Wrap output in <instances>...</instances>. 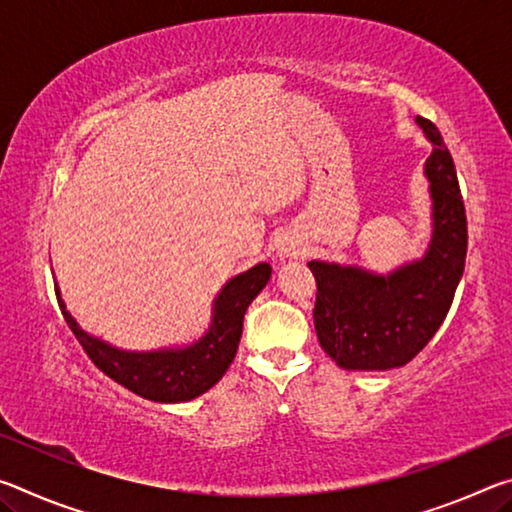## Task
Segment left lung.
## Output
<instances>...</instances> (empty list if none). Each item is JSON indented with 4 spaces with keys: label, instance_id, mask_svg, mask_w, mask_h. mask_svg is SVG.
<instances>
[{
    "label": "left lung",
    "instance_id": "8db88e82",
    "mask_svg": "<svg viewBox=\"0 0 512 512\" xmlns=\"http://www.w3.org/2000/svg\"><path fill=\"white\" fill-rule=\"evenodd\" d=\"M424 164L433 198V237L420 262L381 277L361 268L309 262L316 277L314 325L329 357L345 370L402 368L427 345L452 307L467 255V216L452 153L429 119Z\"/></svg>",
    "mask_w": 512,
    "mask_h": 512
}]
</instances>
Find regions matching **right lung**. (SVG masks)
Wrapping results in <instances>:
<instances>
[{
	"mask_svg": "<svg viewBox=\"0 0 512 512\" xmlns=\"http://www.w3.org/2000/svg\"><path fill=\"white\" fill-rule=\"evenodd\" d=\"M271 271V264L262 262L250 271L232 277L214 302L210 332L185 350L121 352L110 348L108 343L85 334L65 311L58 293L56 296L69 329L94 366L144 400L171 404L194 400V397L210 391L225 375L239 348L246 309L257 293L266 287Z\"/></svg>",
	"mask_w": 512,
	"mask_h": 512,
	"instance_id": "1",
	"label": "right lung"
}]
</instances>
